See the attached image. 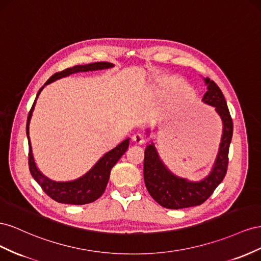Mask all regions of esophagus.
<instances>
[{
  "label": "esophagus",
  "mask_w": 261,
  "mask_h": 261,
  "mask_svg": "<svg viewBox=\"0 0 261 261\" xmlns=\"http://www.w3.org/2000/svg\"><path fill=\"white\" fill-rule=\"evenodd\" d=\"M132 141L136 144H144L145 143V137L142 133H136L132 136Z\"/></svg>",
  "instance_id": "obj_1"
}]
</instances>
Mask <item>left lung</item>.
<instances>
[{"label": "left lung", "instance_id": "1", "mask_svg": "<svg viewBox=\"0 0 261 261\" xmlns=\"http://www.w3.org/2000/svg\"><path fill=\"white\" fill-rule=\"evenodd\" d=\"M207 91L203 102L215 108L223 122V133L217 159L210 174L201 181H189L174 175L160 159L154 143L144 152V182L151 197L167 209H184L202 204L224 179L227 172L228 150L233 136V121L226 100L220 87L210 79H203Z\"/></svg>", "mask_w": 261, "mask_h": 261}]
</instances>
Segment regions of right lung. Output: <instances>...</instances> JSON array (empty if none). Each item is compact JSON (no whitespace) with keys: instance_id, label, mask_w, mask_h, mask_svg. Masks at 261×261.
Here are the masks:
<instances>
[{"instance_id":"add662e5","label":"right lung","mask_w":261,"mask_h":261,"mask_svg":"<svg viewBox=\"0 0 261 261\" xmlns=\"http://www.w3.org/2000/svg\"><path fill=\"white\" fill-rule=\"evenodd\" d=\"M114 64L109 62H95L85 65H75L73 68L65 69L61 72L55 73L40 89L38 94L36 96V99L33 103V107L29 111L27 118V125H26V133L28 138V145H29V154H28V164L29 170L34 177V179L39 184L41 189L47 193V195L54 199L59 203L65 204H86L94 202L97 200L106 189V186L109 180L110 170L115 166V164L119 161V159L124 154L126 148L129 146V139H125L120 144H118L113 150L107 152L105 155L100 158V160L95 164L91 168V170L77 179L72 181H54L49 179L48 177L41 174L40 170L37 168L36 163L34 160V155L32 151L31 139H29V122L34 111V107L37 98L43 89V87L50 84L51 82L59 80L61 77L69 76L70 74L77 73V72H87V71H96V70H103L113 68Z\"/></svg>"}]
</instances>
